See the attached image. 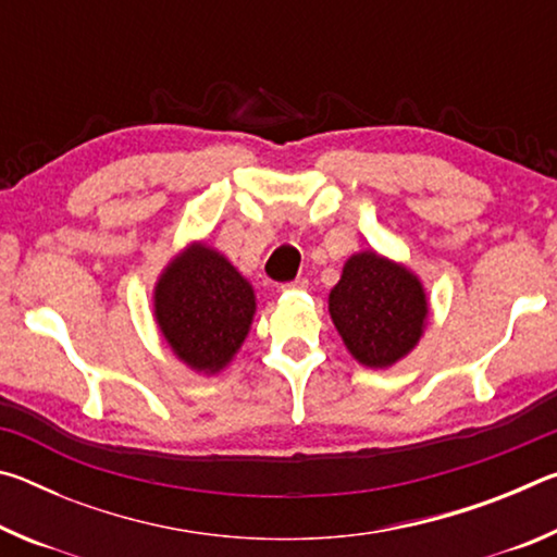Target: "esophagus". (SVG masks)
<instances>
[{"mask_svg": "<svg viewBox=\"0 0 557 557\" xmlns=\"http://www.w3.org/2000/svg\"><path fill=\"white\" fill-rule=\"evenodd\" d=\"M309 287V280L307 277H297L295 282H287V285H282V292H292V289H307Z\"/></svg>", "mask_w": 557, "mask_h": 557, "instance_id": "1", "label": "esophagus"}]
</instances>
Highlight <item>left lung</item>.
I'll return each mask as SVG.
<instances>
[{
	"instance_id": "1",
	"label": "left lung",
	"mask_w": 557,
	"mask_h": 557,
	"mask_svg": "<svg viewBox=\"0 0 557 557\" xmlns=\"http://www.w3.org/2000/svg\"><path fill=\"white\" fill-rule=\"evenodd\" d=\"M329 314L358 363L391 369L420 344L428 326V295L400 262L363 250L344 262L329 292Z\"/></svg>"
}]
</instances>
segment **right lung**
Segmentation results:
<instances>
[{
  "label": "right lung",
  "mask_w": 557,
  "mask_h": 557,
  "mask_svg": "<svg viewBox=\"0 0 557 557\" xmlns=\"http://www.w3.org/2000/svg\"><path fill=\"white\" fill-rule=\"evenodd\" d=\"M152 299L169 348L203 375L221 373L233 361L258 307L250 282L206 243H191L169 260Z\"/></svg>",
  "instance_id": "right-lung-1"
}]
</instances>
